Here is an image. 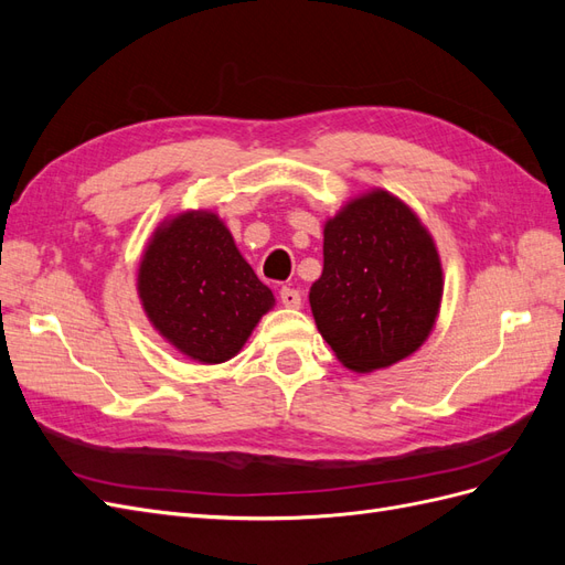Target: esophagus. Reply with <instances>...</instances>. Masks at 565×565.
I'll list each match as a JSON object with an SVG mask.
<instances>
[{
    "mask_svg": "<svg viewBox=\"0 0 565 565\" xmlns=\"http://www.w3.org/2000/svg\"><path fill=\"white\" fill-rule=\"evenodd\" d=\"M280 301L282 306H287V309H301V292L295 287H282L280 289Z\"/></svg>",
    "mask_w": 565,
    "mask_h": 565,
    "instance_id": "34e87169",
    "label": "esophagus"
}]
</instances>
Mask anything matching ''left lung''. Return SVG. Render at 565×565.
I'll return each instance as SVG.
<instances>
[{
  "mask_svg": "<svg viewBox=\"0 0 565 565\" xmlns=\"http://www.w3.org/2000/svg\"><path fill=\"white\" fill-rule=\"evenodd\" d=\"M309 301L337 361L367 374L405 361L436 328L443 264L415 210L384 188L351 198L322 226Z\"/></svg>",
  "mask_w": 565,
  "mask_h": 565,
  "instance_id": "obj_1",
  "label": "left lung"
}]
</instances>
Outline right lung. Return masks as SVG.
<instances>
[{
  "label": "right lung",
  "mask_w": 565,
  "mask_h": 565,
  "mask_svg": "<svg viewBox=\"0 0 565 565\" xmlns=\"http://www.w3.org/2000/svg\"><path fill=\"white\" fill-rule=\"evenodd\" d=\"M136 292L156 332L202 365L231 361L276 297L212 210H185L152 231Z\"/></svg>",
  "instance_id": "1"
}]
</instances>
